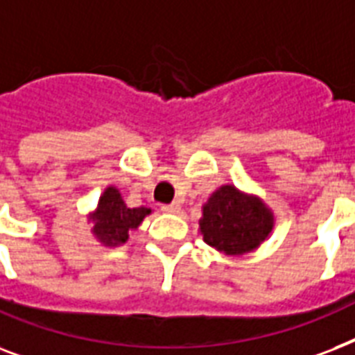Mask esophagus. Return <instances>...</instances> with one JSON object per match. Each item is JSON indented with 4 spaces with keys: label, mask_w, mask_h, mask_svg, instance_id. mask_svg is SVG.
<instances>
[{
    "label": "esophagus",
    "mask_w": 355,
    "mask_h": 355,
    "mask_svg": "<svg viewBox=\"0 0 355 355\" xmlns=\"http://www.w3.org/2000/svg\"><path fill=\"white\" fill-rule=\"evenodd\" d=\"M164 211V213H172V215H175V213H180V203H168V205H163L161 207Z\"/></svg>",
    "instance_id": "esophagus-1"
}]
</instances>
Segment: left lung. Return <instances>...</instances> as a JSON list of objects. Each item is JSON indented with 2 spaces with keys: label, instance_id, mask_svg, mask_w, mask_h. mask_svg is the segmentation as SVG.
Listing matches in <instances>:
<instances>
[{
  "label": "left lung",
  "instance_id": "1",
  "mask_svg": "<svg viewBox=\"0 0 355 355\" xmlns=\"http://www.w3.org/2000/svg\"><path fill=\"white\" fill-rule=\"evenodd\" d=\"M274 227L272 211L257 196L233 185H222L203 205L200 232L203 241L226 255H243L259 248Z\"/></svg>",
  "mask_w": 355,
  "mask_h": 355
}]
</instances>
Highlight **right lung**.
I'll return each instance as SVG.
<instances>
[{
  "label": "right lung",
  "instance_id": "obj_1",
  "mask_svg": "<svg viewBox=\"0 0 355 355\" xmlns=\"http://www.w3.org/2000/svg\"><path fill=\"white\" fill-rule=\"evenodd\" d=\"M150 213L152 209L148 207L129 209L116 187H107L90 216L94 222L92 233L105 246H120L129 239V232L137 230Z\"/></svg>",
  "mask_w": 355,
  "mask_h": 355
}]
</instances>
